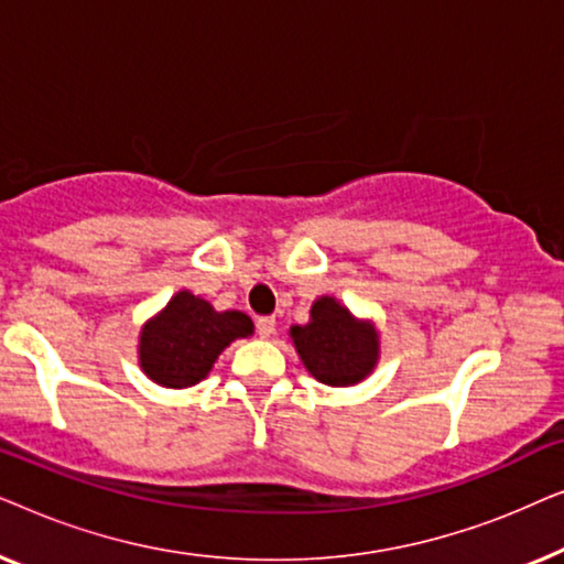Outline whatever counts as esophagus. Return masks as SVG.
Instances as JSON below:
<instances>
[{
    "label": "esophagus",
    "mask_w": 564,
    "mask_h": 564,
    "mask_svg": "<svg viewBox=\"0 0 564 564\" xmlns=\"http://www.w3.org/2000/svg\"><path fill=\"white\" fill-rule=\"evenodd\" d=\"M274 330H276V321L269 318V315H264V318L257 321V334L261 338H272Z\"/></svg>",
    "instance_id": "1"
}]
</instances>
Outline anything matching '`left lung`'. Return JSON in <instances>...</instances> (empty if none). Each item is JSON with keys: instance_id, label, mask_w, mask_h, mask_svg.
I'll return each mask as SVG.
<instances>
[{"instance_id": "left-lung-1", "label": "left lung", "mask_w": 564, "mask_h": 564, "mask_svg": "<svg viewBox=\"0 0 564 564\" xmlns=\"http://www.w3.org/2000/svg\"><path fill=\"white\" fill-rule=\"evenodd\" d=\"M290 341L307 372L328 388L359 384L380 361V330L372 321L357 318L334 295L315 300L311 321L292 326Z\"/></svg>"}]
</instances>
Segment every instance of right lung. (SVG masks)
<instances>
[{
	"instance_id": "right-lung-1",
	"label": "right lung",
	"mask_w": 564,
	"mask_h": 564,
	"mask_svg": "<svg viewBox=\"0 0 564 564\" xmlns=\"http://www.w3.org/2000/svg\"><path fill=\"white\" fill-rule=\"evenodd\" d=\"M251 334L246 313L215 311L205 297L180 290L141 326L138 365L161 388L184 390L210 375L226 346Z\"/></svg>"
}]
</instances>
